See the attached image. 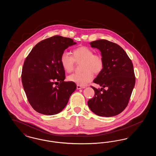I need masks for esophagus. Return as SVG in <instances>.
<instances>
[{
  "label": "esophagus",
  "instance_id": "34e87169",
  "mask_svg": "<svg viewBox=\"0 0 156 156\" xmlns=\"http://www.w3.org/2000/svg\"><path fill=\"white\" fill-rule=\"evenodd\" d=\"M85 88L84 87H81V86L78 85H77V86H76V88H77V89H82V88Z\"/></svg>",
  "mask_w": 156,
  "mask_h": 156
}]
</instances>
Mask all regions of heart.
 Segmentation results:
<instances>
[{
  "label": "heart",
  "mask_w": 156,
  "mask_h": 156,
  "mask_svg": "<svg viewBox=\"0 0 156 156\" xmlns=\"http://www.w3.org/2000/svg\"><path fill=\"white\" fill-rule=\"evenodd\" d=\"M73 57L65 51L60 57V62L64 69L67 73H71L74 69V61L82 62L81 73H75L68 77L69 81L74 82L80 86H85L91 81L94 73L98 74L102 72L104 67V59L99 54H94L92 50L85 46L80 47L73 51Z\"/></svg>",
  "instance_id": "heart-1"
}]
</instances>
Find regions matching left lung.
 <instances>
[{
	"mask_svg": "<svg viewBox=\"0 0 156 156\" xmlns=\"http://www.w3.org/2000/svg\"><path fill=\"white\" fill-rule=\"evenodd\" d=\"M90 45L101 52L104 67L93 81L102 88L92 87L95 95L88 101L89 109L100 116L118 115L127 106L135 85L132 62L120 46L111 41L98 40Z\"/></svg>",
	"mask_w": 156,
	"mask_h": 156,
	"instance_id": "obj_1",
	"label": "left lung"
}]
</instances>
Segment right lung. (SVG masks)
Wrapping results in <instances>:
<instances>
[{"mask_svg": "<svg viewBox=\"0 0 156 156\" xmlns=\"http://www.w3.org/2000/svg\"><path fill=\"white\" fill-rule=\"evenodd\" d=\"M71 38L55 36L39 42L31 50L23 67V87L36 111L53 115L62 111L76 88L74 82L64 81L65 70L60 62L62 52L76 44ZM59 83L58 86L53 85Z\"/></svg>", "mask_w": 156, "mask_h": 156, "instance_id": "right-lung-1", "label": "right lung"}]
</instances>
